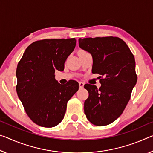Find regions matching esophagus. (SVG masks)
<instances>
[{
    "instance_id": "34e87169",
    "label": "esophagus",
    "mask_w": 153,
    "mask_h": 153,
    "mask_svg": "<svg viewBox=\"0 0 153 153\" xmlns=\"http://www.w3.org/2000/svg\"><path fill=\"white\" fill-rule=\"evenodd\" d=\"M79 88H83V87H84V82H79Z\"/></svg>"
}]
</instances>
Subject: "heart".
<instances>
[{
	"label": "heart",
	"mask_w": 153,
	"mask_h": 153,
	"mask_svg": "<svg viewBox=\"0 0 153 153\" xmlns=\"http://www.w3.org/2000/svg\"><path fill=\"white\" fill-rule=\"evenodd\" d=\"M84 52V51H80V52Z\"/></svg>",
	"instance_id": "heart-1"
}]
</instances>
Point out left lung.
I'll use <instances>...</instances> for the list:
<instances>
[{
	"label": "left lung",
	"instance_id": "obj_1",
	"mask_svg": "<svg viewBox=\"0 0 153 153\" xmlns=\"http://www.w3.org/2000/svg\"><path fill=\"white\" fill-rule=\"evenodd\" d=\"M78 42L79 48L92 55L93 74L103 77L99 80V88L84 85L89 94L84 102V113L92 124L108 125L122 114L136 84L134 56L118 37L79 38Z\"/></svg>",
	"mask_w": 153,
	"mask_h": 153
}]
</instances>
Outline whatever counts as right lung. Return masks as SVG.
Here are the masks:
<instances>
[{
    "mask_svg": "<svg viewBox=\"0 0 153 153\" xmlns=\"http://www.w3.org/2000/svg\"><path fill=\"white\" fill-rule=\"evenodd\" d=\"M76 45L75 38L43 39L28 46L16 69V91L26 114L36 124L53 127L63 119L67 101L78 91L79 84L67 85L55 79Z\"/></svg>",
    "mask_w": 153,
    "mask_h": 153,
    "instance_id": "right-lung-1",
    "label": "right lung"
}]
</instances>
